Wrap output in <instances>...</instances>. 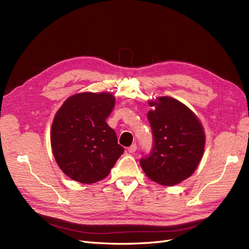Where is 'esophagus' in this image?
<instances>
[{"label":"esophagus","instance_id":"obj_1","mask_svg":"<svg viewBox=\"0 0 249 249\" xmlns=\"http://www.w3.org/2000/svg\"><path fill=\"white\" fill-rule=\"evenodd\" d=\"M136 149H137V145L136 144H132L129 148H127V152L131 153V154H134L135 152H136Z\"/></svg>","mask_w":249,"mask_h":249}]
</instances>
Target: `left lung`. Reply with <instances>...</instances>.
<instances>
[{"label": "left lung", "instance_id": "left-lung-1", "mask_svg": "<svg viewBox=\"0 0 249 249\" xmlns=\"http://www.w3.org/2000/svg\"><path fill=\"white\" fill-rule=\"evenodd\" d=\"M149 105L153 147L140 165L154 182L173 186L196 169L205 149V133L194 113L172 97L162 96Z\"/></svg>", "mask_w": 249, "mask_h": 249}]
</instances>
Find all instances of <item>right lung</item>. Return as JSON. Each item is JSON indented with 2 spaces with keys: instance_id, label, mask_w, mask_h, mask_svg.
Wrapping results in <instances>:
<instances>
[{
  "instance_id": "add662e5",
  "label": "right lung",
  "mask_w": 249,
  "mask_h": 249,
  "mask_svg": "<svg viewBox=\"0 0 249 249\" xmlns=\"http://www.w3.org/2000/svg\"><path fill=\"white\" fill-rule=\"evenodd\" d=\"M114 106L110 93L84 92L69 97L56 113L51 132L53 154L71 179L99 182L124 154L115 131L106 123Z\"/></svg>"
}]
</instances>
